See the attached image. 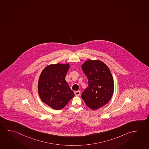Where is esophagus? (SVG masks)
I'll return each mask as SVG.
<instances>
[{"mask_svg": "<svg viewBox=\"0 0 149 149\" xmlns=\"http://www.w3.org/2000/svg\"><path fill=\"white\" fill-rule=\"evenodd\" d=\"M74 94H75L76 96H79V95H80V92L79 91H75V92H74Z\"/></svg>", "mask_w": 149, "mask_h": 149, "instance_id": "34e87169", "label": "esophagus"}]
</instances>
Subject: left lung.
I'll return each instance as SVG.
<instances>
[{
    "label": "left lung",
    "instance_id": "1",
    "mask_svg": "<svg viewBox=\"0 0 149 149\" xmlns=\"http://www.w3.org/2000/svg\"><path fill=\"white\" fill-rule=\"evenodd\" d=\"M88 79V88L81 95L87 106L95 110L110 100L113 94L114 81L108 67L99 60H88L82 65Z\"/></svg>",
    "mask_w": 149,
    "mask_h": 149
}]
</instances>
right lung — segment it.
<instances>
[{
    "label": "right lung",
    "mask_w": 149,
    "mask_h": 149,
    "mask_svg": "<svg viewBox=\"0 0 149 149\" xmlns=\"http://www.w3.org/2000/svg\"><path fill=\"white\" fill-rule=\"evenodd\" d=\"M69 69V64H52L45 68L39 77V96L53 109H63L74 96L65 80Z\"/></svg>",
    "instance_id": "add662e5"
}]
</instances>
